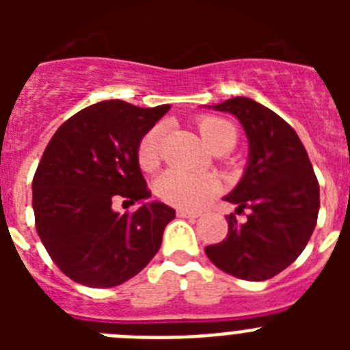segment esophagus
<instances>
[{"label":"esophagus","instance_id":"34e87169","mask_svg":"<svg viewBox=\"0 0 350 350\" xmlns=\"http://www.w3.org/2000/svg\"><path fill=\"white\" fill-rule=\"evenodd\" d=\"M177 215L178 217H184V219H196L200 213L193 212V210H177Z\"/></svg>","mask_w":350,"mask_h":350}]
</instances>
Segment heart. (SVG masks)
Listing matches in <instances>:
<instances>
[{
  "label": "heart",
  "mask_w": 350,
  "mask_h": 350,
  "mask_svg": "<svg viewBox=\"0 0 350 350\" xmlns=\"http://www.w3.org/2000/svg\"><path fill=\"white\" fill-rule=\"evenodd\" d=\"M196 128L206 147L213 148L221 144H233L237 140V129L230 120L215 116H202L196 120ZM161 138L163 128L154 126L144 135L138 147V163L145 172H150L159 163ZM156 194L165 203L178 208H196L212 198L217 191V185L212 178L198 177L193 173L180 170H168L159 175L156 180Z\"/></svg>",
  "instance_id": "heart-1"
}]
</instances>
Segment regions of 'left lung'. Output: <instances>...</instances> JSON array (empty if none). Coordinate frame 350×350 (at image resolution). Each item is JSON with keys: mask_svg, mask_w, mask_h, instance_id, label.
I'll return each instance as SVG.
<instances>
[{"mask_svg": "<svg viewBox=\"0 0 350 350\" xmlns=\"http://www.w3.org/2000/svg\"><path fill=\"white\" fill-rule=\"evenodd\" d=\"M208 108L237 117L247 135V166L224 200L237 212L249 208V215L240 224L231 213L228 237L205 252L237 279L268 280L307 247L319 213V184L296 131L270 108L243 96Z\"/></svg>", "mask_w": 350, "mask_h": 350, "instance_id": "1", "label": "left lung"}]
</instances>
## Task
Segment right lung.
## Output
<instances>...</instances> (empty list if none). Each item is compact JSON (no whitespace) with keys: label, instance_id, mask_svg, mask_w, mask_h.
Segmentation results:
<instances>
[{"label":"right lung","instance_id":"obj_1","mask_svg":"<svg viewBox=\"0 0 350 350\" xmlns=\"http://www.w3.org/2000/svg\"><path fill=\"white\" fill-rule=\"evenodd\" d=\"M170 110L100 101L63 122L33 178L36 231L66 277L88 287H116L144 270L175 210L147 202L138 147ZM142 203L120 216L111 202Z\"/></svg>","mask_w":350,"mask_h":350}]
</instances>
